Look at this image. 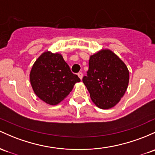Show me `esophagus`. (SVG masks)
<instances>
[{
    "instance_id": "esophagus-1",
    "label": "esophagus",
    "mask_w": 155,
    "mask_h": 155,
    "mask_svg": "<svg viewBox=\"0 0 155 155\" xmlns=\"http://www.w3.org/2000/svg\"><path fill=\"white\" fill-rule=\"evenodd\" d=\"M78 76H79V78H80V79H82L83 78V74L81 72H79V74H78Z\"/></svg>"
}]
</instances>
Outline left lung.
<instances>
[{"label":"left lung","instance_id":"left-lung-1","mask_svg":"<svg viewBox=\"0 0 155 155\" xmlns=\"http://www.w3.org/2000/svg\"><path fill=\"white\" fill-rule=\"evenodd\" d=\"M130 73L124 62L110 49L90 57L89 69L83 83L98 107L107 110L120 101L128 87Z\"/></svg>","mask_w":155,"mask_h":155}]
</instances>
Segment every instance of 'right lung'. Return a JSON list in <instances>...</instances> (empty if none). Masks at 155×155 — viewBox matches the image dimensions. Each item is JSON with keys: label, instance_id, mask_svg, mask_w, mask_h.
<instances>
[{"label": "right lung", "instance_id": "right-lung-1", "mask_svg": "<svg viewBox=\"0 0 155 155\" xmlns=\"http://www.w3.org/2000/svg\"><path fill=\"white\" fill-rule=\"evenodd\" d=\"M30 82L39 98L56 105L69 95L80 79L71 72L62 54L47 51L37 58L31 70Z\"/></svg>", "mask_w": 155, "mask_h": 155}]
</instances>
